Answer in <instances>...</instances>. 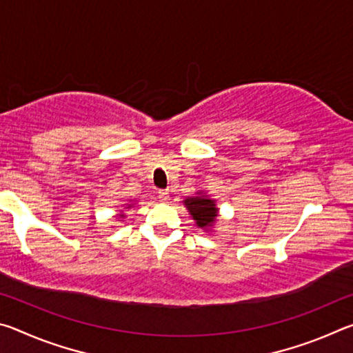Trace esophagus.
<instances>
[{
  "instance_id": "1",
  "label": "esophagus",
  "mask_w": 353,
  "mask_h": 353,
  "mask_svg": "<svg viewBox=\"0 0 353 353\" xmlns=\"http://www.w3.org/2000/svg\"><path fill=\"white\" fill-rule=\"evenodd\" d=\"M159 199H160V202H168L170 201V191L168 190H160L159 191Z\"/></svg>"
}]
</instances>
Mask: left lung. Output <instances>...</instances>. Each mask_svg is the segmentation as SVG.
I'll list each match as a JSON object with an SVG mask.
<instances>
[{
  "label": "left lung",
  "instance_id": "left-lung-1",
  "mask_svg": "<svg viewBox=\"0 0 353 353\" xmlns=\"http://www.w3.org/2000/svg\"><path fill=\"white\" fill-rule=\"evenodd\" d=\"M183 205L187 207L188 213L199 229L208 232L216 224L219 208L216 205V201L212 199L205 191H196V196H190V198L185 199Z\"/></svg>",
  "mask_w": 353,
  "mask_h": 353
}]
</instances>
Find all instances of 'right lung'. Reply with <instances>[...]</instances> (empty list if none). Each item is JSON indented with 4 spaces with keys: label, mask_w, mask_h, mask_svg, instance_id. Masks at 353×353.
I'll list each match as a JSON object with an SVG mask.
<instances>
[{
    "label": "right lung",
    "mask_w": 353,
    "mask_h": 353,
    "mask_svg": "<svg viewBox=\"0 0 353 353\" xmlns=\"http://www.w3.org/2000/svg\"><path fill=\"white\" fill-rule=\"evenodd\" d=\"M134 207V202L132 201H129V202H126V204H123V208H132ZM118 218L119 219H124L126 218V214L123 213V210H119V213H118Z\"/></svg>",
    "instance_id": "1"
}]
</instances>
